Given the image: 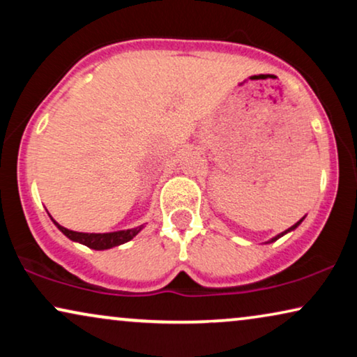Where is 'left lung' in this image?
Listing matches in <instances>:
<instances>
[{"instance_id":"8db88e82","label":"left lung","mask_w":357,"mask_h":357,"mask_svg":"<svg viewBox=\"0 0 357 357\" xmlns=\"http://www.w3.org/2000/svg\"><path fill=\"white\" fill-rule=\"evenodd\" d=\"M302 219H304V218H302ZM302 219H301V221H297L296 224H294V226H292V227H289V229H287V231H284V232H281L280 234V236H276V237H273L271 238V241L270 242H275V241H278V238H280V237H282V236H284V234H287V232H289V231H294V229L297 227V226H299V224L302 222Z\"/></svg>"}]
</instances>
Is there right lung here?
<instances>
[{
    "label": "right lung",
    "instance_id": "obj_1",
    "mask_svg": "<svg viewBox=\"0 0 357 357\" xmlns=\"http://www.w3.org/2000/svg\"><path fill=\"white\" fill-rule=\"evenodd\" d=\"M55 226L60 229L68 238H71V241L75 242L84 243L86 247L94 248V250H105V248L121 245V243L131 241V238H133L136 234L143 229V226H138L135 229H126V231H116V232H107V234H86V232L70 231V229L60 226L58 222H55Z\"/></svg>",
    "mask_w": 357,
    "mask_h": 357
}]
</instances>
